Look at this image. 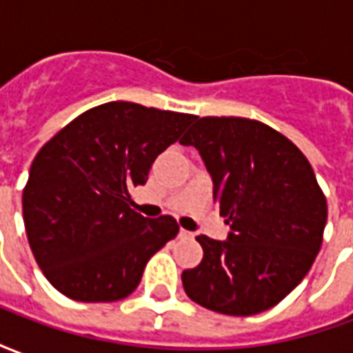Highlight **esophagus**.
I'll list each match as a JSON object with an SVG mask.
<instances>
[{"label":"esophagus","mask_w":353,"mask_h":353,"mask_svg":"<svg viewBox=\"0 0 353 353\" xmlns=\"http://www.w3.org/2000/svg\"><path fill=\"white\" fill-rule=\"evenodd\" d=\"M179 238H185V240H191V238H194V232H189V230L181 229V230H179Z\"/></svg>","instance_id":"obj_1"}]
</instances>
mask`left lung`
Returning a JSON list of instances; mask_svg holds the SVG:
<instances>
[{"instance_id": "obj_1", "label": "left lung", "mask_w": 353, "mask_h": 353, "mask_svg": "<svg viewBox=\"0 0 353 353\" xmlns=\"http://www.w3.org/2000/svg\"><path fill=\"white\" fill-rule=\"evenodd\" d=\"M202 157L227 240L204 234L185 293L208 310L253 316L280 303L310 270L323 240L327 200L301 149L242 117H202L179 139Z\"/></svg>"}]
</instances>
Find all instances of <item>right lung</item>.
<instances>
[{"instance_id":"1","label":"right lung","mask_w":353,"mask_h":353,"mask_svg":"<svg viewBox=\"0 0 353 353\" xmlns=\"http://www.w3.org/2000/svg\"><path fill=\"white\" fill-rule=\"evenodd\" d=\"M196 117L108 101L73 119L35 154L22 192L28 242L45 278L81 303L138 288L147 261L176 238L174 217H143L130 189Z\"/></svg>"}]
</instances>
